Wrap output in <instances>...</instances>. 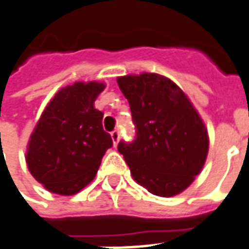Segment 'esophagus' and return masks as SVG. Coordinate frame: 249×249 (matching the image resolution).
I'll return each instance as SVG.
<instances>
[{"label":"esophagus","instance_id":"1","mask_svg":"<svg viewBox=\"0 0 249 249\" xmlns=\"http://www.w3.org/2000/svg\"><path fill=\"white\" fill-rule=\"evenodd\" d=\"M110 136H112V140H113V144L114 145H117L120 142V130H113L112 133H110Z\"/></svg>","mask_w":249,"mask_h":249}]
</instances>
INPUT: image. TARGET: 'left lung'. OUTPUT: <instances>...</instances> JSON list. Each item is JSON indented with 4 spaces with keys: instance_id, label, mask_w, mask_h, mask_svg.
Instances as JSON below:
<instances>
[{
    "instance_id": "8db88e82",
    "label": "left lung",
    "mask_w": 249,
    "mask_h": 249,
    "mask_svg": "<svg viewBox=\"0 0 249 249\" xmlns=\"http://www.w3.org/2000/svg\"><path fill=\"white\" fill-rule=\"evenodd\" d=\"M136 126L133 142H120L130 174L159 197L187 189L209 149L208 129L187 95L166 76L151 72L117 78Z\"/></svg>"
}]
</instances>
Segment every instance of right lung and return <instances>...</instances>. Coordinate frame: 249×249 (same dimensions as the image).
I'll use <instances>...</instances> for the list:
<instances>
[{
  "instance_id": "obj_1",
  "label": "right lung",
  "mask_w": 249,
  "mask_h": 249,
  "mask_svg": "<svg viewBox=\"0 0 249 249\" xmlns=\"http://www.w3.org/2000/svg\"><path fill=\"white\" fill-rule=\"evenodd\" d=\"M105 83L75 82L60 89L50 101L29 137V173L47 190L72 196L88 186L98 171L110 135L102 128L104 113L94 101Z\"/></svg>"
}]
</instances>
